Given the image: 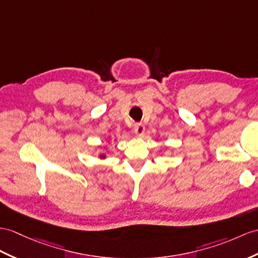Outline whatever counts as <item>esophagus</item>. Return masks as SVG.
Wrapping results in <instances>:
<instances>
[{
  "label": "esophagus",
  "mask_w": 258,
  "mask_h": 258,
  "mask_svg": "<svg viewBox=\"0 0 258 258\" xmlns=\"http://www.w3.org/2000/svg\"><path fill=\"white\" fill-rule=\"evenodd\" d=\"M144 131H146V128H144L143 123H136V124H135V134H136L138 137L143 136Z\"/></svg>",
  "instance_id": "obj_1"
}]
</instances>
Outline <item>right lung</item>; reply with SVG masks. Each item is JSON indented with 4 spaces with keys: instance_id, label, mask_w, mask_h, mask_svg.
Wrapping results in <instances>:
<instances>
[{
    "instance_id": "right-lung-1",
    "label": "right lung",
    "mask_w": 258,
    "mask_h": 258,
    "mask_svg": "<svg viewBox=\"0 0 258 258\" xmlns=\"http://www.w3.org/2000/svg\"><path fill=\"white\" fill-rule=\"evenodd\" d=\"M106 156H107V155H106V153H100V154L98 155V158H99L100 160H104V159H106Z\"/></svg>"
}]
</instances>
